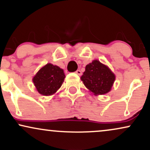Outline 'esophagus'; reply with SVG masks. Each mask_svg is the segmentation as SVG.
<instances>
[{"instance_id": "34e87169", "label": "esophagus", "mask_w": 150, "mask_h": 150, "mask_svg": "<svg viewBox=\"0 0 150 150\" xmlns=\"http://www.w3.org/2000/svg\"><path fill=\"white\" fill-rule=\"evenodd\" d=\"M75 73L77 74V75H82V72H81L80 70H77L76 71H75Z\"/></svg>"}]
</instances>
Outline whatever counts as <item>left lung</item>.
<instances>
[{
	"instance_id": "8db88e82",
	"label": "left lung",
	"mask_w": 150,
	"mask_h": 150,
	"mask_svg": "<svg viewBox=\"0 0 150 150\" xmlns=\"http://www.w3.org/2000/svg\"><path fill=\"white\" fill-rule=\"evenodd\" d=\"M115 76L105 65L98 60L86 65L85 71L81 77L84 84L95 95H102L110 91Z\"/></svg>"
}]
</instances>
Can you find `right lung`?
Masks as SVG:
<instances>
[{
  "label": "right lung",
  "instance_id": "obj_1",
  "mask_svg": "<svg viewBox=\"0 0 150 150\" xmlns=\"http://www.w3.org/2000/svg\"><path fill=\"white\" fill-rule=\"evenodd\" d=\"M65 77L64 70L57 66L47 64L38 72L33 82L40 94L50 96L61 87Z\"/></svg>",
  "mask_w": 150,
  "mask_h": 150
}]
</instances>
